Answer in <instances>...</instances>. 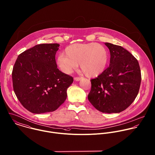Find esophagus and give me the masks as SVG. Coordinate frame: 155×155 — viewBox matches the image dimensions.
<instances>
[{
  "label": "esophagus",
  "mask_w": 155,
  "mask_h": 155,
  "mask_svg": "<svg viewBox=\"0 0 155 155\" xmlns=\"http://www.w3.org/2000/svg\"><path fill=\"white\" fill-rule=\"evenodd\" d=\"M81 79H82V78H81V77H75V78H74V80L76 81H79Z\"/></svg>",
  "instance_id": "1"
}]
</instances>
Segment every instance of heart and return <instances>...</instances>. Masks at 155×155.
I'll list each match as a JSON object with an SVG mask.
<instances>
[{
	"label": "heart",
	"instance_id": "1",
	"mask_svg": "<svg viewBox=\"0 0 155 155\" xmlns=\"http://www.w3.org/2000/svg\"><path fill=\"white\" fill-rule=\"evenodd\" d=\"M64 53L58 56L56 63L62 72L66 74H71L80 64L87 77H96L105 71L109 60L106 47L94 42L70 45Z\"/></svg>",
	"mask_w": 155,
	"mask_h": 155
}]
</instances>
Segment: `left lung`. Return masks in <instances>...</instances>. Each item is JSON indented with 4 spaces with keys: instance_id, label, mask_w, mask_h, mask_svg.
<instances>
[{
    "instance_id": "8db88e82",
    "label": "left lung",
    "mask_w": 155,
    "mask_h": 155,
    "mask_svg": "<svg viewBox=\"0 0 155 155\" xmlns=\"http://www.w3.org/2000/svg\"><path fill=\"white\" fill-rule=\"evenodd\" d=\"M109 48V67L91 80L88 99L98 111L118 113L126 109L136 98L141 76L138 61L122 47L105 42Z\"/></svg>"
}]
</instances>
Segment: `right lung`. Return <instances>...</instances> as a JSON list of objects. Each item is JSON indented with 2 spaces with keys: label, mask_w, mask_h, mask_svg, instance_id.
Listing matches in <instances>:
<instances>
[{
  "label": "right lung",
  "mask_w": 155,
  "mask_h": 155,
  "mask_svg": "<svg viewBox=\"0 0 155 155\" xmlns=\"http://www.w3.org/2000/svg\"><path fill=\"white\" fill-rule=\"evenodd\" d=\"M58 44H38L20 54L14 64L12 78L18 101L35 114L57 110L67 97L73 78L58 69L55 55Z\"/></svg>",
  "instance_id": "obj_1"
}]
</instances>
